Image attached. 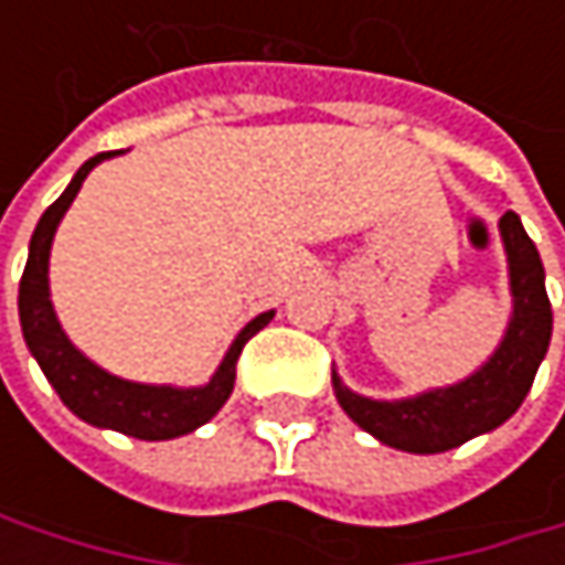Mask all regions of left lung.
Returning <instances> with one entry per match:
<instances>
[{
    "mask_svg": "<svg viewBox=\"0 0 565 565\" xmlns=\"http://www.w3.org/2000/svg\"><path fill=\"white\" fill-rule=\"evenodd\" d=\"M501 235L508 248L510 287H513V320L501 350L491 363L471 380L435 390V393L402 398V402H373L350 393L333 376V393L343 412L376 435L383 445L415 455H438L465 445L468 438L504 425L526 398L533 376L546 356L553 333V310L543 284V262L530 235L523 232L516 212H504Z\"/></svg>",
    "mask_w": 565,
    "mask_h": 565,
    "instance_id": "8db88e82",
    "label": "left lung"
}]
</instances>
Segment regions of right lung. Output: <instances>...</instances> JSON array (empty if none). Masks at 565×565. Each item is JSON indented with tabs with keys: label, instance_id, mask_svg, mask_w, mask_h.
Listing matches in <instances>:
<instances>
[{
	"label": "right lung",
	"instance_id": "right-lung-1",
	"mask_svg": "<svg viewBox=\"0 0 565 565\" xmlns=\"http://www.w3.org/2000/svg\"><path fill=\"white\" fill-rule=\"evenodd\" d=\"M104 157H110V153L90 157L77 170V175L71 179V185L45 209V215L35 225V235H32V245H29V262H25L22 284H19L22 333H25V343H29L32 356L39 360L42 373L49 376V383L55 386L61 402L77 418H84L90 425H100V428H114V431L143 438V441L179 438V435L205 425L225 405V398L235 390V363H238L245 343L262 327H268V320L275 313L255 317L235 337V343L225 353L218 373L202 390H170V386L124 383V380L97 370L90 360H84L71 347V340L61 333L55 310H52V300H49V252H52V238H55L61 215L67 212L71 199L77 195V189L87 179V172L94 170Z\"/></svg>",
	"mask_w": 565,
	"mask_h": 565
}]
</instances>
